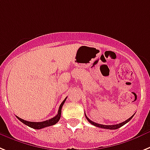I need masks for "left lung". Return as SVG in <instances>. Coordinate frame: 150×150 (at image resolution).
<instances>
[{
  "label": "left lung",
  "mask_w": 150,
  "mask_h": 150,
  "mask_svg": "<svg viewBox=\"0 0 150 150\" xmlns=\"http://www.w3.org/2000/svg\"><path fill=\"white\" fill-rule=\"evenodd\" d=\"M134 116V114H133L132 117H130L129 118V119H127V120H125V121L122 122V123H120V124H114V125H103V124H97V123H94V122L91 121V120L89 119L88 117H87L86 115H85V117H86V119L88 120L89 123H91V124H92V125L95 126V127H100V128H104V129H118V128L121 127L122 126H124V124H126L127 122H129V120H131L132 118H133V117Z\"/></svg>",
  "instance_id": "8db88e82"
}]
</instances>
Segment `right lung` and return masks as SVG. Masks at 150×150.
Wrapping results in <instances>:
<instances>
[{
    "mask_svg": "<svg viewBox=\"0 0 150 150\" xmlns=\"http://www.w3.org/2000/svg\"><path fill=\"white\" fill-rule=\"evenodd\" d=\"M67 98H65V100L62 102V104H60L59 108V110H58V114H56V116H55L54 117H52V119H50V120H47L46 121H42V122H30L27 121V120H24L21 119V118L17 117V119L19 120H21L22 123H23L24 124H26V126H28L30 127L33 128V129H42V128L46 127H50V126H52L54 124H56V123H58V121L59 120L60 117H61V113H62V108L63 106L64 103H65V100H66Z\"/></svg>",
    "mask_w": 150,
    "mask_h": 150,
    "instance_id": "1",
    "label": "right lung"
}]
</instances>
